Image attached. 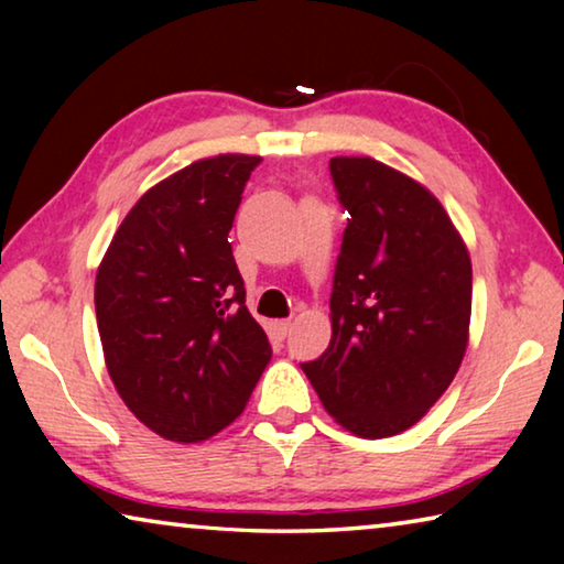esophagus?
<instances>
[{
    "instance_id": "esophagus-1",
    "label": "esophagus",
    "mask_w": 564,
    "mask_h": 564,
    "mask_svg": "<svg viewBox=\"0 0 564 564\" xmlns=\"http://www.w3.org/2000/svg\"><path fill=\"white\" fill-rule=\"evenodd\" d=\"M291 328H293V323L291 321H275L273 326H271V330H273V336L279 338V340H283L285 336H289L291 333Z\"/></svg>"
}]
</instances>
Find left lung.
Segmentation results:
<instances>
[{
	"instance_id": "8db88e82",
	"label": "left lung",
	"mask_w": 564,
	"mask_h": 564,
	"mask_svg": "<svg viewBox=\"0 0 564 564\" xmlns=\"http://www.w3.org/2000/svg\"><path fill=\"white\" fill-rule=\"evenodd\" d=\"M348 208L330 293V343L303 362L323 408L368 441L415 425L460 368L473 263L443 204L370 156L330 159Z\"/></svg>"
}]
</instances>
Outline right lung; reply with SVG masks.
Listing matches in <instances>:
<instances>
[{"label":"right lung","instance_id":"right-lung-1","mask_svg":"<svg viewBox=\"0 0 564 564\" xmlns=\"http://www.w3.org/2000/svg\"><path fill=\"white\" fill-rule=\"evenodd\" d=\"M261 156L198 159L151 186L94 283L109 378L149 431L202 443L243 413L271 360L228 231Z\"/></svg>","mask_w":564,"mask_h":564}]
</instances>
